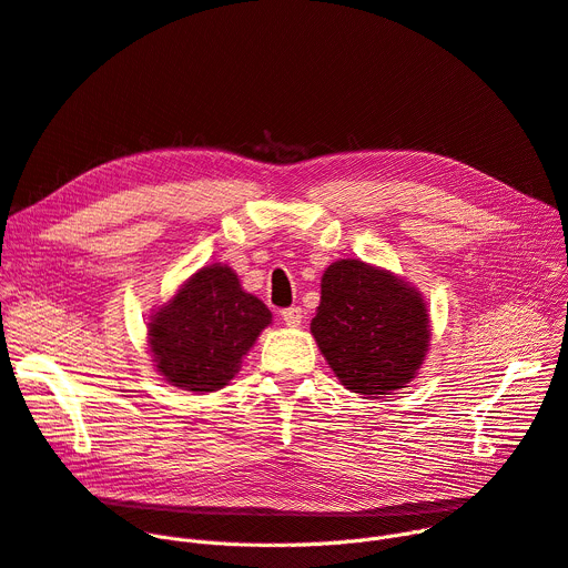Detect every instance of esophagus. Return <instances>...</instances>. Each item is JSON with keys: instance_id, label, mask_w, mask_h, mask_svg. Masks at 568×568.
<instances>
[{"instance_id": "esophagus-1", "label": "esophagus", "mask_w": 568, "mask_h": 568, "mask_svg": "<svg viewBox=\"0 0 568 568\" xmlns=\"http://www.w3.org/2000/svg\"><path fill=\"white\" fill-rule=\"evenodd\" d=\"M282 321L288 325V327H297L300 323H303V310L300 307H288L282 312Z\"/></svg>"}]
</instances>
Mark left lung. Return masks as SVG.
<instances>
[{"label": "left lung", "instance_id": "1", "mask_svg": "<svg viewBox=\"0 0 568 568\" xmlns=\"http://www.w3.org/2000/svg\"><path fill=\"white\" fill-rule=\"evenodd\" d=\"M312 335L342 385L376 398L410 383L428 351V314L415 288L355 258L321 280Z\"/></svg>", "mask_w": 568, "mask_h": 568}]
</instances>
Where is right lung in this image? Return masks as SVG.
Instances as JSON below:
<instances>
[{
	"label": "right lung",
	"instance_id": "obj_1",
	"mask_svg": "<svg viewBox=\"0 0 568 568\" xmlns=\"http://www.w3.org/2000/svg\"><path fill=\"white\" fill-rule=\"evenodd\" d=\"M271 318L229 265L199 271L149 323L158 372L181 389L215 392L236 376Z\"/></svg>",
	"mask_w": 568,
	"mask_h": 568
}]
</instances>
